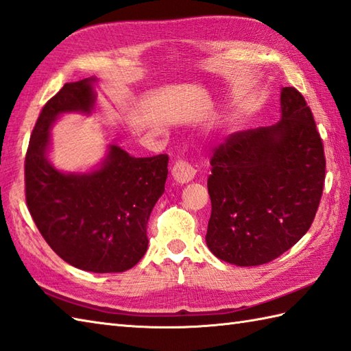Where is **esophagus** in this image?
Here are the masks:
<instances>
[{
	"instance_id": "esophagus-1",
	"label": "esophagus",
	"mask_w": 351,
	"mask_h": 351,
	"mask_svg": "<svg viewBox=\"0 0 351 351\" xmlns=\"http://www.w3.org/2000/svg\"><path fill=\"white\" fill-rule=\"evenodd\" d=\"M171 175H173L176 182L187 184L196 176V169L193 167L189 161L178 160L173 164V167H171Z\"/></svg>"
}]
</instances>
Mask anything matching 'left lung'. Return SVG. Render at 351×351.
Segmentation results:
<instances>
[{
    "instance_id": "8db88e82",
    "label": "left lung",
    "mask_w": 351,
    "mask_h": 351,
    "mask_svg": "<svg viewBox=\"0 0 351 351\" xmlns=\"http://www.w3.org/2000/svg\"><path fill=\"white\" fill-rule=\"evenodd\" d=\"M282 119L230 134L214 149L206 244L240 267L279 258L308 232L323 196V140L303 95L280 92Z\"/></svg>"
}]
</instances>
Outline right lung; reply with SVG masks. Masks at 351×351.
I'll return each instance as SVG.
<instances>
[{"label":"right lung","mask_w":351,"mask_h":351,"mask_svg":"<svg viewBox=\"0 0 351 351\" xmlns=\"http://www.w3.org/2000/svg\"><path fill=\"white\" fill-rule=\"evenodd\" d=\"M92 80L64 84L45 104L25 155V200L37 229L66 263L93 273H121L147 249L146 225L164 193L169 156L134 158L111 146L90 175H64L48 162L49 126L66 111H90Z\"/></svg>","instance_id":"1"}]
</instances>
